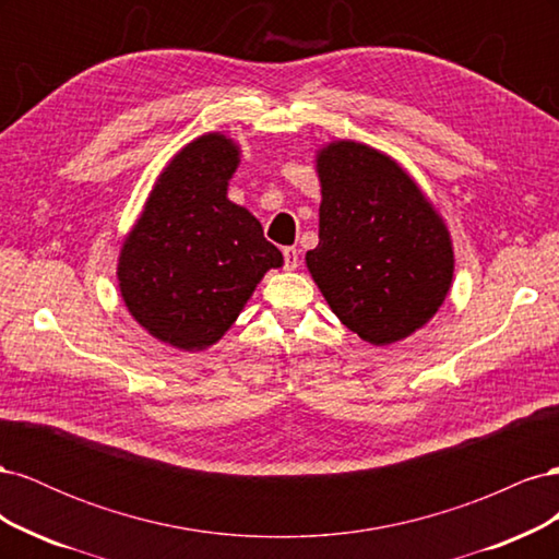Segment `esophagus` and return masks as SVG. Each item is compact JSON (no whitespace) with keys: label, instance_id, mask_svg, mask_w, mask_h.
<instances>
[{"label":"esophagus","instance_id":"obj_1","mask_svg":"<svg viewBox=\"0 0 559 559\" xmlns=\"http://www.w3.org/2000/svg\"><path fill=\"white\" fill-rule=\"evenodd\" d=\"M282 253H284V267H286V270H296L298 263H300L298 249H296V247H284Z\"/></svg>","mask_w":559,"mask_h":559}]
</instances>
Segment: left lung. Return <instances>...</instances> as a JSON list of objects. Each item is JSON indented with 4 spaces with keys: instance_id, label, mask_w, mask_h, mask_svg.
Instances as JSON below:
<instances>
[{
    "instance_id": "left-lung-1",
    "label": "left lung",
    "mask_w": 559,
    "mask_h": 559,
    "mask_svg": "<svg viewBox=\"0 0 559 559\" xmlns=\"http://www.w3.org/2000/svg\"><path fill=\"white\" fill-rule=\"evenodd\" d=\"M319 245L306 263L343 324L370 345L408 337L443 306L454 273L441 214L403 167L359 142L317 151Z\"/></svg>"
}]
</instances>
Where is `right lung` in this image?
Listing matches in <instances>:
<instances>
[{
  "label": "right lung",
  "instance_id": "right-lung-1",
  "mask_svg": "<svg viewBox=\"0 0 559 559\" xmlns=\"http://www.w3.org/2000/svg\"><path fill=\"white\" fill-rule=\"evenodd\" d=\"M240 146L222 132L186 144L156 179L118 257L128 312L160 343L200 352L222 341L282 251L228 200Z\"/></svg>",
  "mask_w": 559,
  "mask_h": 559
}]
</instances>
